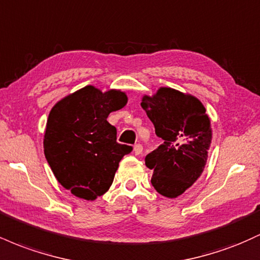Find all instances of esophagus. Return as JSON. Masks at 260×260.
<instances>
[{"instance_id":"obj_1","label":"esophagus","mask_w":260,"mask_h":260,"mask_svg":"<svg viewBox=\"0 0 260 260\" xmlns=\"http://www.w3.org/2000/svg\"><path fill=\"white\" fill-rule=\"evenodd\" d=\"M142 151H143V147L140 144H136L133 147V153L136 155H140L142 154Z\"/></svg>"}]
</instances>
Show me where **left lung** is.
Wrapping results in <instances>:
<instances>
[{
	"instance_id": "obj_1",
	"label": "left lung",
	"mask_w": 260,
	"mask_h": 260,
	"mask_svg": "<svg viewBox=\"0 0 260 260\" xmlns=\"http://www.w3.org/2000/svg\"><path fill=\"white\" fill-rule=\"evenodd\" d=\"M164 140L145 156L153 170L151 184L161 196L176 198L201 177L213 139L210 118L202 101L190 94L161 86L140 103Z\"/></svg>"
}]
</instances>
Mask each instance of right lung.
<instances>
[{
    "mask_svg": "<svg viewBox=\"0 0 260 260\" xmlns=\"http://www.w3.org/2000/svg\"><path fill=\"white\" fill-rule=\"evenodd\" d=\"M126 92L86 85L55 104L44 136V153L53 175L78 198L95 201L111 187L122 157L132 147L116 142L106 118L126 106Z\"/></svg>",
    "mask_w": 260,
    "mask_h": 260,
    "instance_id": "right-lung-1",
    "label": "right lung"
}]
</instances>
